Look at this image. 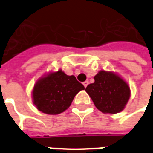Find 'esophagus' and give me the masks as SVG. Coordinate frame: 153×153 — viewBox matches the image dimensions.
<instances>
[{
	"instance_id": "1",
	"label": "esophagus",
	"mask_w": 153,
	"mask_h": 153,
	"mask_svg": "<svg viewBox=\"0 0 153 153\" xmlns=\"http://www.w3.org/2000/svg\"><path fill=\"white\" fill-rule=\"evenodd\" d=\"M83 86H84V88H86V87L88 86V81H85V82H83Z\"/></svg>"
}]
</instances>
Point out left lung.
Returning <instances> with one entry per match:
<instances>
[{
  "label": "left lung",
  "mask_w": 153,
  "mask_h": 153,
  "mask_svg": "<svg viewBox=\"0 0 153 153\" xmlns=\"http://www.w3.org/2000/svg\"><path fill=\"white\" fill-rule=\"evenodd\" d=\"M86 91L94 105L103 113L115 114L124 110L130 97L128 83L113 72L101 70Z\"/></svg>",
  "instance_id": "1"
}]
</instances>
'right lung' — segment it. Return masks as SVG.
Returning a JSON list of instances; mask_svg holds the SVG:
<instances>
[{
  "mask_svg": "<svg viewBox=\"0 0 153 153\" xmlns=\"http://www.w3.org/2000/svg\"><path fill=\"white\" fill-rule=\"evenodd\" d=\"M83 89L84 86L75 77L60 70L38 80L33 90V101L38 111L57 115L68 109L75 95Z\"/></svg>",
  "mask_w": 153,
  "mask_h": 153,
  "instance_id": "right-lung-1",
  "label": "right lung"
}]
</instances>
